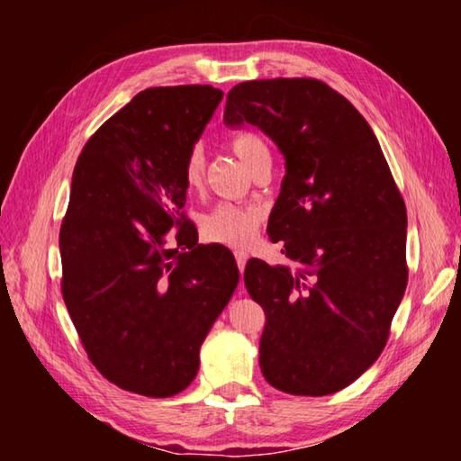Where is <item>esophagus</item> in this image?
I'll return each instance as SVG.
<instances>
[{
	"label": "esophagus",
	"instance_id": "obj_1",
	"mask_svg": "<svg viewBox=\"0 0 461 461\" xmlns=\"http://www.w3.org/2000/svg\"><path fill=\"white\" fill-rule=\"evenodd\" d=\"M233 256H236V262H238V268L244 272V268H246V262H248V254L246 252H241V249H236V252H233ZM240 293H244V286H240Z\"/></svg>",
	"mask_w": 461,
	"mask_h": 461
}]
</instances>
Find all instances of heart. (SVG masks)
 Listing matches in <instances>:
<instances>
[{"label": "heart", "mask_w": 461, "mask_h": 461, "mask_svg": "<svg viewBox=\"0 0 461 461\" xmlns=\"http://www.w3.org/2000/svg\"><path fill=\"white\" fill-rule=\"evenodd\" d=\"M230 146L233 154L252 170H258L262 165H270V152L264 140L256 131H238L231 136ZM203 170H205V160H203L201 148H191L185 158L183 178L189 191H197L203 183ZM262 221V209L256 205H241V203H217L215 207L209 209L207 213L201 215L199 225L201 233L207 241L215 244H225L233 248L248 246L254 240L258 225Z\"/></svg>", "instance_id": "1"}]
</instances>
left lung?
<instances>
[{
    "label": "left lung",
    "mask_w": 461,
    "mask_h": 461,
    "mask_svg": "<svg viewBox=\"0 0 461 461\" xmlns=\"http://www.w3.org/2000/svg\"><path fill=\"white\" fill-rule=\"evenodd\" d=\"M223 122L260 128L285 156L268 236L291 267L252 258L244 272L267 313L264 378L338 393L378 360L407 288V209L388 162L362 113L317 79L240 83Z\"/></svg>",
    "instance_id": "1"
}]
</instances>
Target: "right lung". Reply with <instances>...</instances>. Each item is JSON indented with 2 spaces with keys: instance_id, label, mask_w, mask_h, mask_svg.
<instances>
[{
  "instance_id": "right-lung-1",
  "label": "right lung",
  "mask_w": 461,
  "mask_h": 461,
  "mask_svg": "<svg viewBox=\"0 0 461 461\" xmlns=\"http://www.w3.org/2000/svg\"><path fill=\"white\" fill-rule=\"evenodd\" d=\"M212 85L140 91L85 144L60 225L62 299L93 366L130 393L191 384L236 291L223 246L185 217V158L220 105Z\"/></svg>"
}]
</instances>
